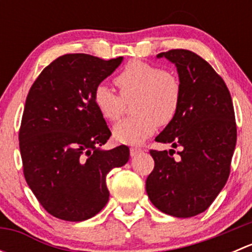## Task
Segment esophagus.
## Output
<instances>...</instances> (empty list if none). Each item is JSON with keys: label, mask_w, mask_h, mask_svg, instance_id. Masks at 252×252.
Here are the masks:
<instances>
[{"label": "esophagus", "mask_w": 252, "mask_h": 252, "mask_svg": "<svg viewBox=\"0 0 252 252\" xmlns=\"http://www.w3.org/2000/svg\"><path fill=\"white\" fill-rule=\"evenodd\" d=\"M142 149L139 146H131L130 147V156H136L139 152H141Z\"/></svg>", "instance_id": "1"}]
</instances>
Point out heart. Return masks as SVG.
<instances>
[{"instance_id": "b5f03b06", "label": "heart", "mask_w": 252, "mask_h": 252, "mask_svg": "<svg viewBox=\"0 0 252 252\" xmlns=\"http://www.w3.org/2000/svg\"><path fill=\"white\" fill-rule=\"evenodd\" d=\"M121 95L105 85L96 86L94 103L101 116L118 122L126 112V103H133L136 116L117 124L114 138L124 144H138L149 138L157 126H168L174 121L182 102V83L169 70L158 65L134 60L126 63L114 78Z\"/></svg>"}]
</instances>
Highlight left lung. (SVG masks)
<instances>
[{"mask_svg": "<svg viewBox=\"0 0 252 252\" xmlns=\"http://www.w3.org/2000/svg\"><path fill=\"white\" fill-rule=\"evenodd\" d=\"M177 65L182 102L177 117L155 140L174 150H150L154 171L146 179L151 202L163 213L188 218L202 213L227 183L236 144L232 97L224 80L208 62L189 50H169Z\"/></svg>", "mask_w": 252, "mask_h": 252, "instance_id": "8db88e82", "label": "left lung"}]
</instances>
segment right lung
<instances>
[{
	"instance_id": "1",
	"label": "right lung",
	"mask_w": 252,
	"mask_h": 252,
	"mask_svg": "<svg viewBox=\"0 0 252 252\" xmlns=\"http://www.w3.org/2000/svg\"><path fill=\"white\" fill-rule=\"evenodd\" d=\"M122 60L67 53L30 88L19 129L23 173L53 217L81 222L97 215L110 197L106 177L128 162L126 145L101 150L111 130L93 98Z\"/></svg>"
}]
</instances>
